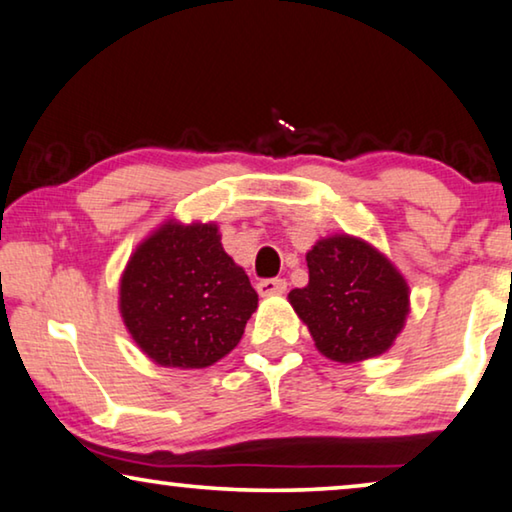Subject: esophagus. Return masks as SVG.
<instances>
[{"mask_svg":"<svg viewBox=\"0 0 512 512\" xmlns=\"http://www.w3.org/2000/svg\"><path fill=\"white\" fill-rule=\"evenodd\" d=\"M286 279H263V281H258V286H256V291H258V295H281V293H286Z\"/></svg>","mask_w":512,"mask_h":512,"instance_id":"esophagus-1","label":"esophagus"}]
</instances>
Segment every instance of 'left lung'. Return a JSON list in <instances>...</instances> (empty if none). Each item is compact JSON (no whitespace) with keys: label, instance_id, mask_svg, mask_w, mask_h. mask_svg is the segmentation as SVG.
Masks as SVG:
<instances>
[{"label":"left lung","instance_id":"1","mask_svg":"<svg viewBox=\"0 0 512 512\" xmlns=\"http://www.w3.org/2000/svg\"><path fill=\"white\" fill-rule=\"evenodd\" d=\"M309 284L288 300L316 348L335 362H360L395 344L409 316V284L379 249L330 235L307 254Z\"/></svg>","mask_w":512,"mask_h":512}]
</instances>
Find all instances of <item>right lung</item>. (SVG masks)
Returning a JSON list of instances; mask_svg holds the SVG:
<instances>
[{"mask_svg":"<svg viewBox=\"0 0 512 512\" xmlns=\"http://www.w3.org/2000/svg\"><path fill=\"white\" fill-rule=\"evenodd\" d=\"M258 307L217 224L168 219L133 251L120 279V314L133 342L161 367L203 369L233 351Z\"/></svg>","mask_w":512,"mask_h":512,"instance_id":"right-lung-1","label":"right lung"}]
</instances>
